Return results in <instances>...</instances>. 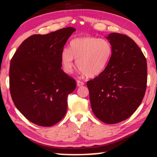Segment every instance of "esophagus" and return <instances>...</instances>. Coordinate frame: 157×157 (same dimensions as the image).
<instances>
[{"label": "esophagus", "instance_id": "esophagus-1", "mask_svg": "<svg viewBox=\"0 0 157 157\" xmlns=\"http://www.w3.org/2000/svg\"><path fill=\"white\" fill-rule=\"evenodd\" d=\"M76 83H77V86H81L84 85V83L82 82V81H77Z\"/></svg>", "mask_w": 157, "mask_h": 157}]
</instances>
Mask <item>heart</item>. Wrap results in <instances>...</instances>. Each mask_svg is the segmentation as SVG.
<instances>
[{
	"instance_id": "obj_1",
	"label": "heart",
	"mask_w": 157,
	"mask_h": 157,
	"mask_svg": "<svg viewBox=\"0 0 157 157\" xmlns=\"http://www.w3.org/2000/svg\"><path fill=\"white\" fill-rule=\"evenodd\" d=\"M113 47L108 40L91 36L76 38L70 42L69 50L63 49L61 61L64 71L71 74L74 59L83 74L95 77L104 71L112 56Z\"/></svg>"
}]
</instances>
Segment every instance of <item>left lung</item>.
I'll return each mask as SVG.
<instances>
[{"instance_id":"1","label":"left lung","mask_w":157,"mask_h":157,"mask_svg":"<svg viewBox=\"0 0 157 157\" xmlns=\"http://www.w3.org/2000/svg\"><path fill=\"white\" fill-rule=\"evenodd\" d=\"M113 47L104 71L87 82L92 111L100 121L117 124L129 118L142 101L147 83V59L132 38L112 33Z\"/></svg>"}]
</instances>
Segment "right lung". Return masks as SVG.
Returning a JSON list of instances; mask_svg holds the SVG:
<instances>
[{
	"mask_svg": "<svg viewBox=\"0 0 157 157\" xmlns=\"http://www.w3.org/2000/svg\"><path fill=\"white\" fill-rule=\"evenodd\" d=\"M76 31L67 27L26 38L14 53L9 71L10 91L19 111L32 123L51 126L63 119L67 97L76 81L61 69L63 46Z\"/></svg>",
	"mask_w": 157,
	"mask_h": 157,
	"instance_id": "right-lung-1",
	"label": "right lung"
}]
</instances>
